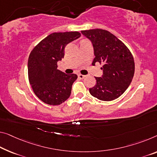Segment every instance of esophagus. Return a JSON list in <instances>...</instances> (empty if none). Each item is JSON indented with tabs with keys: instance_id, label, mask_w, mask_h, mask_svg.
<instances>
[{
	"instance_id": "obj_1",
	"label": "esophagus",
	"mask_w": 157,
	"mask_h": 157,
	"mask_svg": "<svg viewBox=\"0 0 157 157\" xmlns=\"http://www.w3.org/2000/svg\"><path fill=\"white\" fill-rule=\"evenodd\" d=\"M78 77L80 79H83V78H84L86 77V76H84V75H82V74H78Z\"/></svg>"
}]
</instances>
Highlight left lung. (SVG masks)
<instances>
[{
  "label": "left lung",
  "instance_id": "1",
  "mask_svg": "<svg viewBox=\"0 0 157 157\" xmlns=\"http://www.w3.org/2000/svg\"><path fill=\"white\" fill-rule=\"evenodd\" d=\"M81 33L92 43L93 64L103 63L102 76L95 77L97 83L89 88L90 93L100 100H114L126 91L133 78L132 55L124 43L109 31L96 29L81 31Z\"/></svg>",
  "mask_w": 157,
  "mask_h": 157
}]
</instances>
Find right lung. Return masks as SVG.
<instances>
[{
	"instance_id": "add662e5",
	"label": "right lung",
	"mask_w": 157,
	"mask_h": 157,
	"mask_svg": "<svg viewBox=\"0 0 157 157\" xmlns=\"http://www.w3.org/2000/svg\"><path fill=\"white\" fill-rule=\"evenodd\" d=\"M81 36L78 31L52 33L31 52L28 59L30 85L43 102L58 105L69 98L76 74H66L57 69V62L64 56L66 45Z\"/></svg>"
}]
</instances>
